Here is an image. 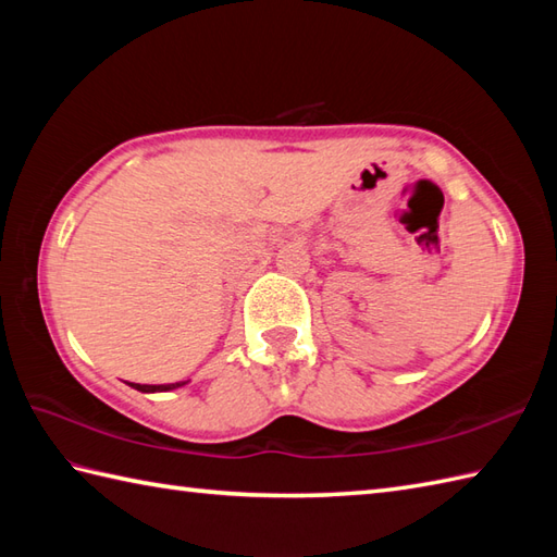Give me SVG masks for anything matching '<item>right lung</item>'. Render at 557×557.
Returning a JSON list of instances; mask_svg holds the SVG:
<instances>
[{
    "instance_id": "obj_1",
    "label": "right lung",
    "mask_w": 557,
    "mask_h": 557,
    "mask_svg": "<svg viewBox=\"0 0 557 557\" xmlns=\"http://www.w3.org/2000/svg\"><path fill=\"white\" fill-rule=\"evenodd\" d=\"M186 385L184 381L182 383H170V385H138V383H132V387L140 389V393H168V389H174V387H182Z\"/></svg>"
}]
</instances>
